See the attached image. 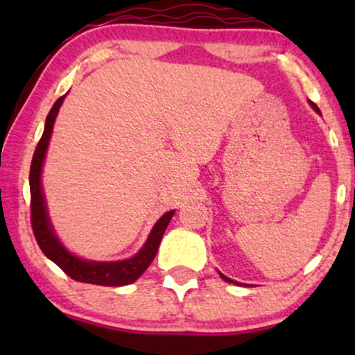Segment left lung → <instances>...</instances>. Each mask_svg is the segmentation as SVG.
Listing matches in <instances>:
<instances>
[{"label": "left lung", "mask_w": 355, "mask_h": 355, "mask_svg": "<svg viewBox=\"0 0 355 355\" xmlns=\"http://www.w3.org/2000/svg\"><path fill=\"white\" fill-rule=\"evenodd\" d=\"M311 107H312L313 110H315V112H317V113H320V110H319V107H317V105H315V103H312V101H311ZM220 277H222V279H223V280H225V282H230V284H239V282H234V280H232V279H229V277H225V275H223V274H220Z\"/></svg>", "instance_id": "left-lung-1"}]
</instances>
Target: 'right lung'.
Listing matches in <instances>:
<instances>
[{"label": "right lung", "mask_w": 355, "mask_h": 355, "mask_svg": "<svg viewBox=\"0 0 355 355\" xmlns=\"http://www.w3.org/2000/svg\"><path fill=\"white\" fill-rule=\"evenodd\" d=\"M64 96H60L55 101L53 108L50 110L46 116V123H44V132L42 140L38 141L36 146L33 160H31L30 168V191H31V227H33V234L40 248L48 259L58 266L61 270L73 280L93 285H105V287H120V285H128L140 277L148 268L152 260L155 259L160 245L162 237H164L166 227H168L170 220H172L175 210L166 211L162 215L160 220L155 223V227L150 232L148 239H146L145 245L137 255L132 259L118 260V262H95V260H83L80 257L73 255L64 248L60 239L53 232L50 217L46 211V203H44V195L42 189V168L44 162V155H46L48 144H50V137L53 132V125H55L56 115H58L61 103H63Z\"/></svg>", "instance_id": "right-lung-1"}]
</instances>
